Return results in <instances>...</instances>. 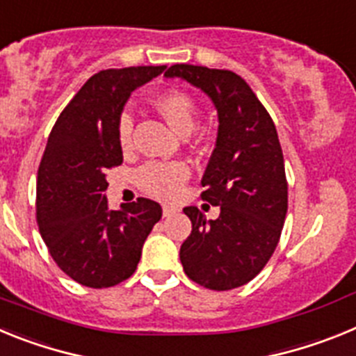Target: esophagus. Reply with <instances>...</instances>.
<instances>
[{"instance_id":"1","label":"esophagus","mask_w":356,"mask_h":356,"mask_svg":"<svg viewBox=\"0 0 356 356\" xmlns=\"http://www.w3.org/2000/svg\"><path fill=\"white\" fill-rule=\"evenodd\" d=\"M162 212H163V217H169V216H172V213L178 212V209H175V207H171V205H163Z\"/></svg>"}]
</instances>
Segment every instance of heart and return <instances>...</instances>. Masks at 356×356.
<instances>
[{"mask_svg": "<svg viewBox=\"0 0 356 356\" xmlns=\"http://www.w3.org/2000/svg\"><path fill=\"white\" fill-rule=\"evenodd\" d=\"M153 106L165 119L169 127L181 137H187L196 127L197 106L193 96L184 90H169L153 99ZM131 131L134 119L122 114L118 124V140L122 151L131 147ZM191 171L181 162H149L137 172V184L144 193L160 200H172L178 196Z\"/></svg>", "mask_w": 356, "mask_h": 356, "instance_id": "1", "label": "heart"}]
</instances>
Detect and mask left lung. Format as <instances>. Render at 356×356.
Segmentation results:
<instances>
[{
    "instance_id": "1",
    "label": "left lung",
    "mask_w": 356,
    "mask_h": 356,
    "mask_svg": "<svg viewBox=\"0 0 356 356\" xmlns=\"http://www.w3.org/2000/svg\"><path fill=\"white\" fill-rule=\"evenodd\" d=\"M163 76L203 90L219 119L201 197L221 213L207 221L197 207H185L193 232L180 248L181 266L203 287L237 289L271 259L287 216V178L275 122L235 72L176 64Z\"/></svg>"
}]
</instances>
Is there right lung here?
I'll use <instances>...</instances> for the list:
<instances>
[{"label":"right lung","instance_id":"add662e5","mask_svg":"<svg viewBox=\"0 0 356 356\" xmlns=\"http://www.w3.org/2000/svg\"><path fill=\"white\" fill-rule=\"evenodd\" d=\"M165 65L106 69L90 76L62 110L37 172V225L62 271L92 289L130 278L144 241L162 217L139 197L110 210L106 172L121 165L118 124L130 94Z\"/></svg>","mask_w":356,"mask_h":356}]
</instances>
